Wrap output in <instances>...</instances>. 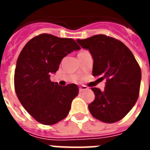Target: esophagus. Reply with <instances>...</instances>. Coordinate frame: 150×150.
Returning <instances> with one entry per match:
<instances>
[{
	"mask_svg": "<svg viewBox=\"0 0 150 150\" xmlns=\"http://www.w3.org/2000/svg\"><path fill=\"white\" fill-rule=\"evenodd\" d=\"M88 87L87 86H79V91H85V90H87L88 89Z\"/></svg>",
	"mask_w": 150,
	"mask_h": 150,
	"instance_id": "obj_1",
	"label": "esophagus"
}]
</instances>
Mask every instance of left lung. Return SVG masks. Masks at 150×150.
<instances>
[{
	"label": "left lung",
	"mask_w": 150,
	"mask_h": 150,
	"mask_svg": "<svg viewBox=\"0 0 150 150\" xmlns=\"http://www.w3.org/2000/svg\"><path fill=\"white\" fill-rule=\"evenodd\" d=\"M76 41L91 53L93 76L106 79L104 91L91 88L95 100L88 105L90 112L103 122L119 121L138 99L142 71L135 57L120 41L104 34Z\"/></svg>",
	"instance_id": "1"
}]
</instances>
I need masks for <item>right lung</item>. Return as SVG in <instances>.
<instances>
[{"mask_svg":"<svg viewBox=\"0 0 150 150\" xmlns=\"http://www.w3.org/2000/svg\"><path fill=\"white\" fill-rule=\"evenodd\" d=\"M80 47L72 38L42 34L30 40L18 56L14 88L18 100L37 121L51 125L68 115L79 94L75 83L60 86L50 75L59 70L62 59Z\"/></svg>","mask_w":150,"mask_h":150,"instance_id":"1","label":"right lung"}]
</instances>
